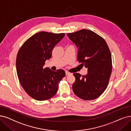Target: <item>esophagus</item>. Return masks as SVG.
I'll list each match as a JSON object with an SVG mask.
<instances>
[{"instance_id": "esophagus-1", "label": "esophagus", "mask_w": 131, "mask_h": 131, "mask_svg": "<svg viewBox=\"0 0 131 131\" xmlns=\"http://www.w3.org/2000/svg\"><path fill=\"white\" fill-rule=\"evenodd\" d=\"M66 75H71L72 74H71V73H70V72H69V71H66Z\"/></svg>"}]
</instances>
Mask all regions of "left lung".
<instances>
[{"label": "left lung", "mask_w": 131, "mask_h": 131, "mask_svg": "<svg viewBox=\"0 0 131 131\" xmlns=\"http://www.w3.org/2000/svg\"><path fill=\"white\" fill-rule=\"evenodd\" d=\"M67 36L78 48L77 61L88 68L86 75L73 74L72 90L83 100H93L107 87L112 72L110 50L105 40L91 30L83 29Z\"/></svg>", "instance_id": "obj_1"}]
</instances>
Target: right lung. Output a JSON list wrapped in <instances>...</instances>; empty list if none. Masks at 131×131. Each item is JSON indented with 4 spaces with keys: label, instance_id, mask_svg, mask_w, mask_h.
Instances as JSON below:
<instances>
[{
    "label": "right lung",
    "instance_id": "obj_1",
    "mask_svg": "<svg viewBox=\"0 0 131 131\" xmlns=\"http://www.w3.org/2000/svg\"><path fill=\"white\" fill-rule=\"evenodd\" d=\"M64 33L40 32L26 40L18 51L16 68L19 82L28 95L37 101H46L57 92L59 83L65 71L44 68L46 60L51 58L55 46Z\"/></svg>",
    "mask_w": 131,
    "mask_h": 131
}]
</instances>
